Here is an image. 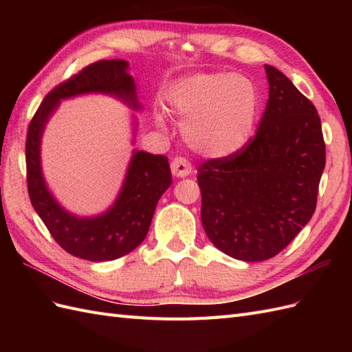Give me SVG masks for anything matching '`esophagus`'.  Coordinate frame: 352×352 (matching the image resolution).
<instances>
[{"mask_svg":"<svg viewBox=\"0 0 352 352\" xmlns=\"http://www.w3.org/2000/svg\"><path fill=\"white\" fill-rule=\"evenodd\" d=\"M170 167H172V173L176 177H186L190 175V172H192V166H190V163L185 157L173 158V162H172V164H170Z\"/></svg>","mask_w":352,"mask_h":352,"instance_id":"esophagus-1","label":"esophagus"}]
</instances>
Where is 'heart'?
<instances>
[{"label": "heart", "mask_w": 352, "mask_h": 352, "mask_svg": "<svg viewBox=\"0 0 352 352\" xmlns=\"http://www.w3.org/2000/svg\"><path fill=\"white\" fill-rule=\"evenodd\" d=\"M172 111L184 119V138L201 155L228 158L248 145L258 111V92L243 74L197 73L168 89ZM163 123V114H158Z\"/></svg>", "instance_id": "heart-1"}]
</instances>
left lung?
<instances>
[{
  "instance_id": "left-lung-1",
  "label": "left lung",
  "mask_w": 352,
  "mask_h": 352,
  "mask_svg": "<svg viewBox=\"0 0 352 352\" xmlns=\"http://www.w3.org/2000/svg\"><path fill=\"white\" fill-rule=\"evenodd\" d=\"M269 100L248 145L198 167L201 221L232 258L278 255L314 214L326 145L314 104L282 72L264 66Z\"/></svg>"
}]
</instances>
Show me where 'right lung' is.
I'll list each match as a JSON object with an SVG mask.
<instances>
[{
    "label": "right lung",
    "instance_id": "right-lung-1",
    "mask_svg": "<svg viewBox=\"0 0 352 352\" xmlns=\"http://www.w3.org/2000/svg\"><path fill=\"white\" fill-rule=\"evenodd\" d=\"M101 92L140 110L136 85L124 60H100L50 91L32 117L26 136V177L32 206L51 236L66 252L89 261L120 258L140 245L150 229L157 202L172 184L168 160L135 151L124 184L110 210L97 217H78L63 208L48 190L41 170V138L60 100Z\"/></svg>",
    "mask_w": 352,
    "mask_h": 352
}]
</instances>
